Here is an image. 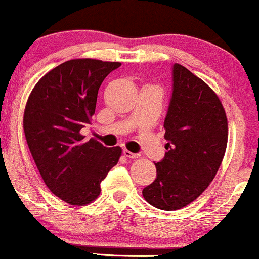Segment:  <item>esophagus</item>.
<instances>
[{
  "instance_id": "esophagus-1",
  "label": "esophagus",
  "mask_w": 259,
  "mask_h": 259,
  "mask_svg": "<svg viewBox=\"0 0 259 259\" xmlns=\"http://www.w3.org/2000/svg\"><path fill=\"white\" fill-rule=\"evenodd\" d=\"M123 153H124V156L127 157V158H130V159H136V158H139V154H138V153L130 152L129 150H124Z\"/></svg>"
}]
</instances>
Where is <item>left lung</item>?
<instances>
[{
	"mask_svg": "<svg viewBox=\"0 0 259 259\" xmlns=\"http://www.w3.org/2000/svg\"><path fill=\"white\" fill-rule=\"evenodd\" d=\"M164 158L157 178L142 190L151 206L184 208L214 179L228 144V119L217 94L184 65L173 67V95L164 120Z\"/></svg>",
	"mask_w": 259,
	"mask_h": 259,
	"instance_id": "obj_1",
	"label": "left lung"
}]
</instances>
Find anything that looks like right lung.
Masks as SVG:
<instances>
[{"mask_svg": "<svg viewBox=\"0 0 259 259\" xmlns=\"http://www.w3.org/2000/svg\"><path fill=\"white\" fill-rule=\"evenodd\" d=\"M120 62L70 59L46 73L26 101L23 127L29 150L46 186L72 206L99 197L101 181L121 156V148L84 141L99 89Z\"/></svg>", "mask_w": 259, "mask_h": 259, "instance_id": "1", "label": "right lung"}]
</instances>
